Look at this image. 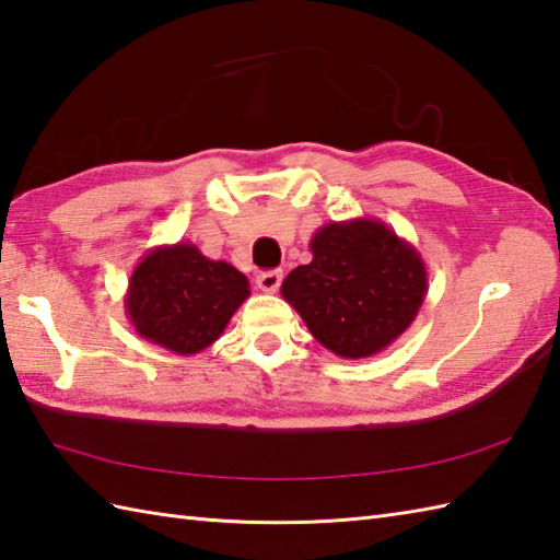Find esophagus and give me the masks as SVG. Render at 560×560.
I'll return each mask as SVG.
<instances>
[{"instance_id": "obj_1", "label": "esophagus", "mask_w": 560, "mask_h": 560, "mask_svg": "<svg viewBox=\"0 0 560 560\" xmlns=\"http://www.w3.org/2000/svg\"><path fill=\"white\" fill-rule=\"evenodd\" d=\"M281 279H283V273L279 269L261 271V273H257V287L265 293H277L281 287Z\"/></svg>"}]
</instances>
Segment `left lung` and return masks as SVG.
Returning <instances> with one entry per match:
<instances>
[{
	"label": "left lung",
	"instance_id": "8db88e82",
	"mask_svg": "<svg viewBox=\"0 0 560 560\" xmlns=\"http://www.w3.org/2000/svg\"><path fill=\"white\" fill-rule=\"evenodd\" d=\"M313 259L281 283L311 335L341 359H368L399 339L419 315L428 271L411 243L377 219L327 223Z\"/></svg>",
	"mask_w": 560,
	"mask_h": 560
}]
</instances>
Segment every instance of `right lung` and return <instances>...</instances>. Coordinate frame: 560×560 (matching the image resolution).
<instances>
[{"instance_id": "1", "label": "right lung", "mask_w": 560, "mask_h": 560, "mask_svg": "<svg viewBox=\"0 0 560 560\" xmlns=\"http://www.w3.org/2000/svg\"><path fill=\"white\" fill-rule=\"evenodd\" d=\"M247 295V277L229 261L205 257L192 243L159 245L135 267L125 313L141 339L195 355L223 335Z\"/></svg>"}]
</instances>
